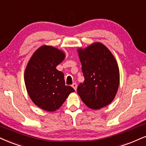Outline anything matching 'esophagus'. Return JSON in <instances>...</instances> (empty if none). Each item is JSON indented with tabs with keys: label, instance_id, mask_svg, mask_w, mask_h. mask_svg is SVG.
Segmentation results:
<instances>
[{
	"label": "esophagus",
	"instance_id": "obj_1",
	"mask_svg": "<svg viewBox=\"0 0 146 146\" xmlns=\"http://www.w3.org/2000/svg\"><path fill=\"white\" fill-rule=\"evenodd\" d=\"M77 86H78V85H77L76 83H73V84H72V87L73 88L75 89V90H76L77 89Z\"/></svg>",
	"mask_w": 146,
	"mask_h": 146
}]
</instances>
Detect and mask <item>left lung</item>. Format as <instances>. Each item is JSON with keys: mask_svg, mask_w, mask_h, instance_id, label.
I'll list each match as a JSON object with an SVG mask.
<instances>
[{"mask_svg": "<svg viewBox=\"0 0 146 146\" xmlns=\"http://www.w3.org/2000/svg\"><path fill=\"white\" fill-rule=\"evenodd\" d=\"M84 82L78 94L88 108L99 110L113 101L120 82V73L115 58L101 43L79 49Z\"/></svg>", "mask_w": 146, "mask_h": 146, "instance_id": "left-lung-1", "label": "left lung"}]
</instances>
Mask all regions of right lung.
<instances>
[{
    "instance_id": "1",
    "label": "right lung",
    "mask_w": 146,
    "mask_h": 146,
    "mask_svg": "<svg viewBox=\"0 0 146 146\" xmlns=\"http://www.w3.org/2000/svg\"><path fill=\"white\" fill-rule=\"evenodd\" d=\"M64 57L58 49L43 45L35 52L26 68L24 80L29 95L35 105L45 111L59 109L75 91L65 85L64 73L56 68Z\"/></svg>"
}]
</instances>
